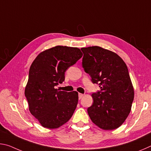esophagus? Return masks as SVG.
Instances as JSON below:
<instances>
[{"mask_svg":"<svg viewBox=\"0 0 151 151\" xmlns=\"http://www.w3.org/2000/svg\"><path fill=\"white\" fill-rule=\"evenodd\" d=\"M84 96L83 94H81V93H78V99H81L82 98H83Z\"/></svg>","mask_w":151,"mask_h":151,"instance_id":"obj_1","label":"esophagus"}]
</instances>
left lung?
Segmentation results:
<instances>
[{
    "instance_id": "obj_1",
    "label": "left lung",
    "mask_w": 151,
    "mask_h": 151,
    "mask_svg": "<svg viewBox=\"0 0 151 151\" xmlns=\"http://www.w3.org/2000/svg\"><path fill=\"white\" fill-rule=\"evenodd\" d=\"M82 65L101 91L92 94L93 104L87 109L94 124L103 130L117 129L131 112L134 88L124 60L109 50L94 46L82 48Z\"/></svg>"
}]
</instances>
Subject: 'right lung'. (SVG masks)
Returning <instances> with one entry per match:
<instances>
[{
    "label": "right lung",
    "instance_id": "obj_1",
    "mask_svg": "<svg viewBox=\"0 0 151 151\" xmlns=\"http://www.w3.org/2000/svg\"><path fill=\"white\" fill-rule=\"evenodd\" d=\"M82 57L78 48L56 46L42 51L32 62L24 94L30 113L43 127L57 129L73 116L78 93L59 91L55 86L65 81L66 69Z\"/></svg>",
    "mask_w": 151,
    "mask_h": 151
}]
</instances>
